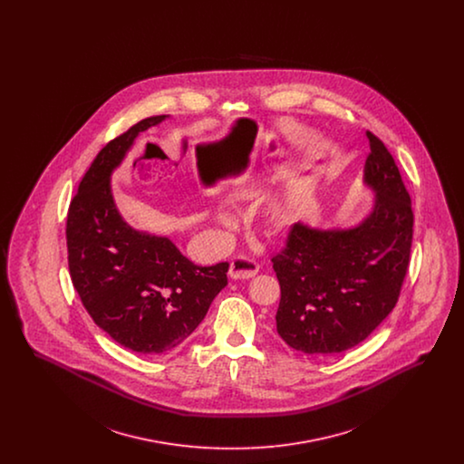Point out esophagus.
I'll list each match as a JSON object with an SVG mask.
<instances>
[{
    "instance_id": "esophagus-1",
    "label": "esophagus",
    "mask_w": 464,
    "mask_h": 464,
    "mask_svg": "<svg viewBox=\"0 0 464 464\" xmlns=\"http://www.w3.org/2000/svg\"><path fill=\"white\" fill-rule=\"evenodd\" d=\"M259 273V265L248 256H237L229 265V276L233 280H248Z\"/></svg>"
}]
</instances>
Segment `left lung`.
I'll return each mask as SVG.
<instances>
[{
    "instance_id": "left-lung-1",
    "label": "left lung",
    "mask_w": 464,
    "mask_h": 464,
    "mask_svg": "<svg viewBox=\"0 0 464 464\" xmlns=\"http://www.w3.org/2000/svg\"><path fill=\"white\" fill-rule=\"evenodd\" d=\"M371 153L363 182L372 212L350 229H313L297 222L271 263L280 282L276 331L308 354L343 353L393 311L411 261L414 212L397 163L367 130Z\"/></svg>"
}]
</instances>
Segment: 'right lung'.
I'll return each instance as SVG.
<instances>
[{"mask_svg":"<svg viewBox=\"0 0 464 464\" xmlns=\"http://www.w3.org/2000/svg\"><path fill=\"white\" fill-rule=\"evenodd\" d=\"M167 116L140 120L92 161L67 212V265L92 320L121 346L142 354L177 348L227 285V263L193 265L165 237L133 229L111 195V174L135 137Z\"/></svg>","mask_w":464,"mask_h":464,"instance_id":"obj_1","label":"right lung"}]
</instances>
